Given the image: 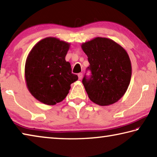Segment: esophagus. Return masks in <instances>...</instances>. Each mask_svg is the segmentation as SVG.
<instances>
[{
  "label": "esophagus",
  "mask_w": 157,
  "mask_h": 157,
  "mask_svg": "<svg viewBox=\"0 0 157 157\" xmlns=\"http://www.w3.org/2000/svg\"><path fill=\"white\" fill-rule=\"evenodd\" d=\"M82 76H83V74H82V73H78V78H79V80H80V79L82 78Z\"/></svg>",
  "instance_id": "obj_1"
}]
</instances>
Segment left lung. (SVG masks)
<instances>
[{"label":"left lung","mask_w":157,"mask_h":157,"mask_svg":"<svg viewBox=\"0 0 157 157\" xmlns=\"http://www.w3.org/2000/svg\"><path fill=\"white\" fill-rule=\"evenodd\" d=\"M88 57L91 71L82 83L92 102L100 106L116 102L125 94L132 77L129 55L123 47L113 40L96 37L82 44Z\"/></svg>","instance_id":"8db88e82"}]
</instances>
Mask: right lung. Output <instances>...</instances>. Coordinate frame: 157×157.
<instances>
[{"mask_svg": "<svg viewBox=\"0 0 157 157\" xmlns=\"http://www.w3.org/2000/svg\"><path fill=\"white\" fill-rule=\"evenodd\" d=\"M70 44L55 37L39 41L25 62V78L30 94L48 105L62 102L71 84L78 79L72 73L71 63L65 60Z\"/></svg>", "mask_w": 157, "mask_h": 157, "instance_id": "1", "label": "right lung"}]
</instances>
